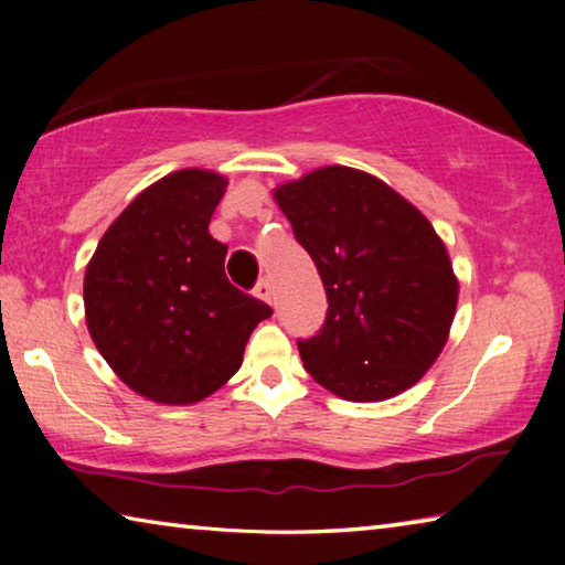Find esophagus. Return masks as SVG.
<instances>
[{"label":"esophagus","mask_w":565,"mask_h":565,"mask_svg":"<svg viewBox=\"0 0 565 565\" xmlns=\"http://www.w3.org/2000/svg\"><path fill=\"white\" fill-rule=\"evenodd\" d=\"M254 294H256V296H259V299H262V301H266V303H271V296H274V289H271V281H269V279H266V276H264V279H259V284H256V289H254Z\"/></svg>","instance_id":"1"}]
</instances>
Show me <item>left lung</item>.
<instances>
[{
  "instance_id": "left-lung-1",
  "label": "left lung",
  "mask_w": 565,
  "mask_h": 565,
  "mask_svg": "<svg viewBox=\"0 0 565 565\" xmlns=\"http://www.w3.org/2000/svg\"><path fill=\"white\" fill-rule=\"evenodd\" d=\"M327 289V321L296 341L309 374L349 401H384L431 369L451 331L458 281L441 238L384 181L323 167L274 189Z\"/></svg>"
}]
</instances>
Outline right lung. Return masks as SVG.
<instances>
[{
    "instance_id": "add662e5",
    "label": "right lung",
    "mask_w": 565,
    "mask_h": 565,
    "mask_svg": "<svg viewBox=\"0 0 565 565\" xmlns=\"http://www.w3.org/2000/svg\"><path fill=\"white\" fill-rule=\"evenodd\" d=\"M226 184L206 169L159 179L114 218L84 274L94 347L157 404H196L222 388L274 313L226 279V244L209 234Z\"/></svg>"
}]
</instances>
